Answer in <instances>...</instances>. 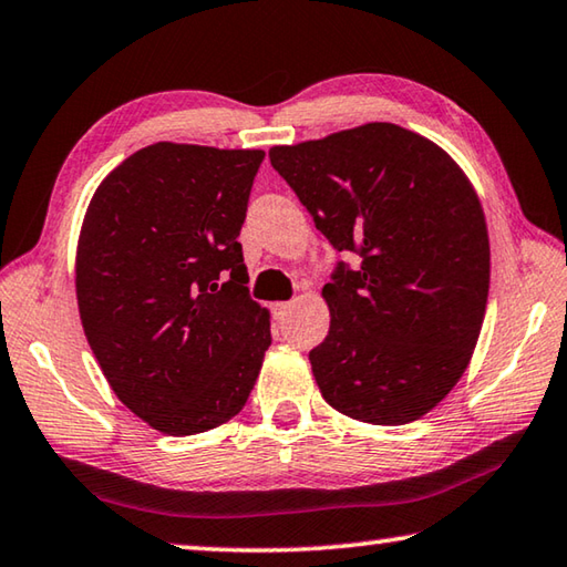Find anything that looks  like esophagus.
<instances>
[{
    "mask_svg": "<svg viewBox=\"0 0 567 567\" xmlns=\"http://www.w3.org/2000/svg\"><path fill=\"white\" fill-rule=\"evenodd\" d=\"M290 307H292V302H275V305H272L275 318H285V315L290 312Z\"/></svg>",
    "mask_w": 567,
    "mask_h": 567,
    "instance_id": "esophagus-1",
    "label": "esophagus"
}]
</instances>
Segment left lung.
<instances>
[{"label":"left lung","instance_id":"8db88e82","mask_svg":"<svg viewBox=\"0 0 567 567\" xmlns=\"http://www.w3.org/2000/svg\"><path fill=\"white\" fill-rule=\"evenodd\" d=\"M270 162L330 245L360 255L322 287L330 332L310 362L324 402L370 425L427 415L485 320L491 239L475 187L443 147L390 122L277 145Z\"/></svg>","mask_w":567,"mask_h":567}]
</instances>
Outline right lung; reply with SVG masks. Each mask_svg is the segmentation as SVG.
<instances>
[{"label": "right lung", "mask_w": 567, "mask_h": 567, "mask_svg": "<svg viewBox=\"0 0 567 567\" xmlns=\"http://www.w3.org/2000/svg\"><path fill=\"white\" fill-rule=\"evenodd\" d=\"M262 150L155 142L94 192L74 287L114 395L165 435H197L245 408L270 348L243 245Z\"/></svg>", "instance_id": "obj_1"}]
</instances>
